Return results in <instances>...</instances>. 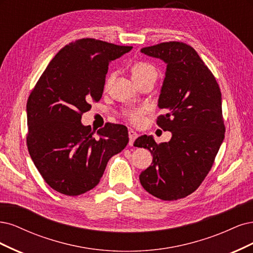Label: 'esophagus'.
<instances>
[{
	"instance_id": "esophagus-1",
	"label": "esophagus",
	"mask_w": 253,
	"mask_h": 253,
	"mask_svg": "<svg viewBox=\"0 0 253 253\" xmlns=\"http://www.w3.org/2000/svg\"><path fill=\"white\" fill-rule=\"evenodd\" d=\"M128 134H129V145L132 146L133 145V142L135 138L138 136V134L134 131V130H129L128 131Z\"/></svg>"
}]
</instances>
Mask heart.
Instances as JSON below:
<instances>
[{
    "label": "heart",
    "mask_w": 253,
    "mask_h": 253,
    "mask_svg": "<svg viewBox=\"0 0 253 253\" xmlns=\"http://www.w3.org/2000/svg\"><path fill=\"white\" fill-rule=\"evenodd\" d=\"M131 72H132V77L134 80L144 79L147 77L157 78L156 67H154L152 64L147 63V62H143V61L134 63L132 65ZM146 110L147 109H146V107H144V106H141V107H136V108H131V109H129L124 112V117L131 124H133L135 126H140L143 124V122H144Z\"/></svg>",
    "instance_id": "heart-1"
}]
</instances>
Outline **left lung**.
Wrapping results in <instances>:
<instances>
[{
    "label": "left lung",
    "instance_id": "obj_1",
    "mask_svg": "<svg viewBox=\"0 0 253 253\" xmlns=\"http://www.w3.org/2000/svg\"><path fill=\"white\" fill-rule=\"evenodd\" d=\"M141 51L167 64L157 124L171 131L169 142L158 144L142 135L134 144L152 154L142 171L144 189L163 201L183 199L197 190L212 167L225 136L222 93L212 72L193 48L183 42L160 43Z\"/></svg>",
    "mask_w": 253,
    "mask_h": 253
}]
</instances>
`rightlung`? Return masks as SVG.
<instances>
[{
	"label": "right lung",
	"mask_w": 253,
	"mask_h": 253,
	"mask_svg": "<svg viewBox=\"0 0 253 253\" xmlns=\"http://www.w3.org/2000/svg\"><path fill=\"white\" fill-rule=\"evenodd\" d=\"M132 49L91 38L63 47L49 62L27 101L26 143L44 181L65 195L99 184L109 159L128 144L127 127L105 124L94 131L81 123L102 97L109 62Z\"/></svg>",
	"instance_id": "obj_1"
}]
</instances>
